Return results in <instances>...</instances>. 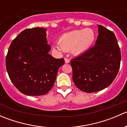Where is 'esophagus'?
<instances>
[{"label": "esophagus", "instance_id": "34e87169", "mask_svg": "<svg viewBox=\"0 0 127 127\" xmlns=\"http://www.w3.org/2000/svg\"><path fill=\"white\" fill-rule=\"evenodd\" d=\"M64 61H65V63H69L70 62L69 60L67 58H64Z\"/></svg>", "mask_w": 127, "mask_h": 127}]
</instances>
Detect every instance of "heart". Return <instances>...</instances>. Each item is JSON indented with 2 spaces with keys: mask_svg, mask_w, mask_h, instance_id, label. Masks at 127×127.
<instances>
[{
  "mask_svg": "<svg viewBox=\"0 0 127 127\" xmlns=\"http://www.w3.org/2000/svg\"><path fill=\"white\" fill-rule=\"evenodd\" d=\"M95 39V33L90 28L73 30L63 34L56 47L60 51L71 50L74 55H79L92 47Z\"/></svg>",
  "mask_w": 127,
  "mask_h": 127,
  "instance_id": "1",
  "label": "heart"
}]
</instances>
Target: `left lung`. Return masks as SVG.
Masks as SVG:
<instances>
[{
    "label": "left lung",
    "instance_id": "8db88e82",
    "mask_svg": "<svg viewBox=\"0 0 127 127\" xmlns=\"http://www.w3.org/2000/svg\"><path fill=\"white\" fill-rule=\"evenodd\" d=\"M98 27L94 47L71 61L74 84L86 93L98 92L109 86L120 68L121 53L116 35L103 26Z\"/></svg>",
    "mask_w": 127,
    "mask_h": 127
}]
</instances>
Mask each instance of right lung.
I'll use <instances>...</instances> for the list:
<instances>
[{
	"label": "right lung",
	"mask_w": 127,
	"mask_h": 127,
	"mask_svg": "<svg viewBox=\"0 0 127 127\" xmlns=\"http://www.w3.org/2000/svg\"><path fill=\"white\" fill-rule=\"evenodd\" d=\"M47 29H26L11 42L6 56V68L16 88L28 96L48 93L55 84L58 71L64 64L63 58L48 54L51 47Z\"/></svg>",
	"instance_id": "obj_1"
}]
</instances>
